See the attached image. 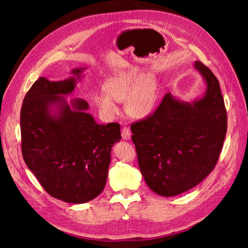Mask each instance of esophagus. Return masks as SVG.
Segmentation results:
<instances>
[{"instance_id":"obj_1","label":"esophagus","mask_w":248,"mask_h":248,"mask_svg":"<svg viewBox=\"0 0 248 248\" xmlns=\"http://www.w3.org/2000/svg\"><path fill=\"white\" fill-rule=\"evenodd\" d=\"M121 133H122L123 140H129L131 138V131H130V129L127 126L123 127Z\"/></svg>"}]
</instances>
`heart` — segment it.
I'll return each instance as SVG.
<instances>
[{"label":"heart","instance_id":"obj_1","mask_svg":"<svg viewBox=\"0 0 248 248\" xmlns=\"http://www.w3.org/2000/svg\"><path fill=\"white\" fill-rule=\"evenodd\" d=\"M106 93H97L92 101L106 118H112L119 112L117 102L125 101L126 111L132 117L148 116L157 101V86L153 77L140 78L134 69L118 71L108 78L103 84Z\"/></svg>","mask_w":248,"mask_h":248}]
</instances>
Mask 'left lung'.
Masks as SVG:
<instances>
[{
	"label": "left lung",
	"mask_w": 248,
	"mask_h": 248,
	"mask_svg": "<svg viewBox=\"0 0 248 248\" xmlns=\"http://www.w3.org/2000/svg\"><path fill=\"white\" fill-rule=\"evenodd\" d=\"M194 67L206 80L204 97L187 103L168 93L153 114L130 127L141 175L149 188L163 197L201 183L215 168L226 138L219 81L202 62Z\"/></svg>",
	"instance_id": "obj_1"
}]
</instances>
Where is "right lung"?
<instances>
[{
  "instance_id": "1",
  "label": "right lung",
  "mask_w": 248,
  "mask_h": 248,
  "mask_svg": "<svg viewBox=\"0 0 248 248\" xmlns=\"http://www.w3.org/2000/svg\"><path fill=\"white\" fill-rule=\"evenodd\" d=\"M76 78L50 81L37 79L20 109L21 153L28 168L49 196L73 204L98 197L107 183L110 151L121 140L119 123L100 125L86 112L87 101L62 95L76 88ZM58 107L52 115L51 108Z\"/></svg>"
}]
</instances>
